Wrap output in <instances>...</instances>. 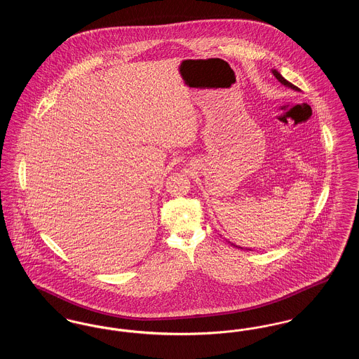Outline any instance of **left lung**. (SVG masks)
<instances>
[{"label": "left lung", "mask_w": 359, "mask_h": 359, "mask_svg": "<svg viewBox=\"0 0 359 359\" xmlns=\"http://www.w3.org/2000/svg\"><path fill=\"white\" fill-rule=\"evenodd\" d=\"M272 74L274 75V78L281 83V85L285 86V87H288V88H292V90H294V91H300V88H297L296 86L292 85L290 82H288L277 69H272ZM231 246H234V248H238V249H242L243 250V248H241V246H238V245H234V243H231V242H229ZM248 250H250V249H248Z\"/></svg>", "instance_id": "8db88e82"}]
</instances>
